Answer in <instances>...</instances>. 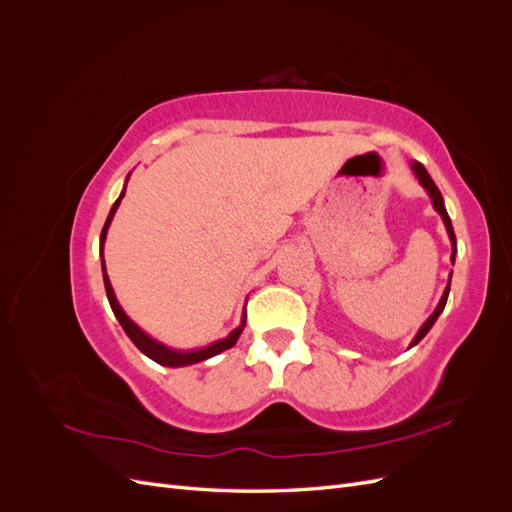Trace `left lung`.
Here are the masks:
<instances>
[{"mask_svg": "<svg viewBox=\"0 0 512 512\" xmlns=\"http://www.w3.org/2000/svg\"><path fill=\"white\" fill-rule=\"evenodd\" d=\"M412 166H414V173H416L418 181H421V183H423V188L429 192V196H431V200H433V207H436V211L442 215V220H444L446 230H448V237H451V243H453V254H451V258H453V262H455V254H457V239H455V230H453L451 218H448V213H446V209H444V198H442V194H440V190H438V185L433 183V179L429 177L427 168H425L423 164H418V162H414ZM448 290H451V280H448V286H446V290H444V294H442V299H440V303H438V307H436V312H433V314L427 318V322L423 324L421 331L416 333V337L412 339L410 348H412V346H416L418 342H421V339H423V337L429 333V329L433 327V322H436V320H438V316L442 314V309H444L446 299H448Z\"/></svg>", "mask_w": 512, "mask_h": 512, "instance_id": "left-lung-1", "label": "left lung"}]
</instances>
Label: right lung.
Wrapping results in <instances>:
<instances>
[{"mask_svg":"<svg viewBox=\"0 0 512 512\" xmlns=\"http://www.w3.org/2000/svg\"><path fill=\"white\" fill-rule=\"evenodd\" d=\"M121 198H123V194L119 196V200H115V205H113V209H111V213H108V218H106V224H104V228H102V235H100V243L104 245V237H106V230H108V224H111V220H113V215H115V211H117V207H119V203H121ZM102 273H104V288H106V297H108V303H111V307H113V312H115V316H117V320H119V324L123 327V331H126V335L132 339L134 342V346L141 350L143 354H147L151 361H156V363H160V365H166V367H181V365H192V363H198V361H205V359H209V356H215V354H220L222 350H228V348H232L237 344V339H239V335H241V331H243V324H245V316H243V322H241V327H237L235 331H232L226 339H220V342H213L211 346H207V348H200V350H188V352H183V350H173V348H166V346H162L160 342H156V339H151L145 331H141L136 327V324L123 314V309L119 307V303H117V299H115V292H113V286H111V282H108V275H106V267H104V256H102Z\"/></svg>","mask_w":512,"mask_h":512,"instance_id":"obj_1","label":"right lung"}]
</instances>
